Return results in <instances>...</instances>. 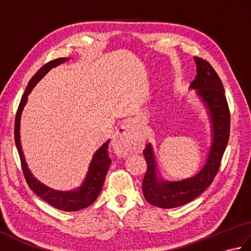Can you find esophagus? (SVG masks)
Listing matches in <instances>:
<instances>
[{
	"mask_svg": "<svg viewBox=\"0 0 251 251\" xmlns=\"http://www.w3.org/2000/svg\"><path fill=\"white\" fill-rule=\"evenodd\" d=\"M132 141H134V135L129 125H123L120 127L113 138H112L111 145L113 147L117 155L126 156L132 148Z\"/></svg>",
	"mask_w": 251,
	"mask_h": 251,
	"instance_id": "34e87169",
	"label": "esophagus"
}]
</instances>
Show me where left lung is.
<instances>
[{
	"label": "left lung",
	"mask_w": 251,
	"mask_h": 251,
	"mask_svg": "<svg viewBox=\"0 0 251 251\" xmlns=\"http://www.w3.org/2000/svg\"><path fill=\"white\" fill-rule=\"evenodd\" d=\"M196 76L190 87L197 90L210 115L212 143L205 166L194 177L182 181H163L156 176V164L152 146L143 150L147 172L142 181V191L151 205L161 208H175L193 201L214 181L219 172L223 153L230 137V110L225 96V88L215 69L205 59L194 57Z\"/></svg>",
	"instance_id": "obj_1"
}]
</instances>
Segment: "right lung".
Returning a JSON list of instances; mask_svg holds the SVG:
<instances>
[{
	"instance_id": "add662e5",
	"label": "right lung",
	"mask_w": 251,
	"mask_h": 251,
	"mask_svg": "<svg viewBox=\"0 0 251 251\" xmlns=\"http://www.w3.org/2000/svg\"><path fill=\"white\" fill-rule=\"evenodd\" d=\"M67 60H68L67 58H58V59L47 62L46 65L42 67L40 70L31 77L28 85H26L25 94L23 95V97H21L20 103L17 110V114H16L15 142L19 153L21 168H23L25 179L26 181V183H28L29 188L33 191L37 196H40L41 199H43L45 201L49 202L50 205L57 208V209H60L63 211H76L79 209H84V208L92 205L96 201V199L98 197L101 189H102L105 175L108 173V169L111 164V159L108 153V147H109L110 140L106 141L104 145L95 153L92 162H90L88 173L86 175V178H85L83 184L76 190L60 192V191H55L52 189L47 188V186H45L44 184H42L40 181H37V179H35L33 177V175L30 173L28 165L25 163L23 150H21L20 135H19L21 112H23L24 106L25 105L26 100H28V95L30 94L31 89L35 86L36 83L39 82L40 79L50 70V69L59 66L60 63H63Z\"/></svg>"
}]
</instances>
